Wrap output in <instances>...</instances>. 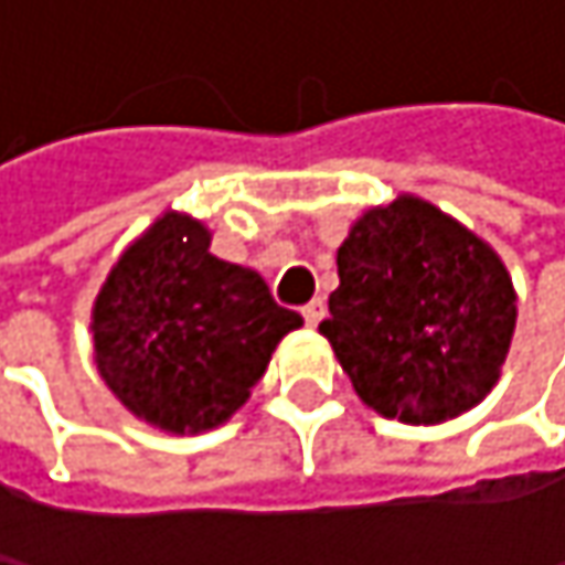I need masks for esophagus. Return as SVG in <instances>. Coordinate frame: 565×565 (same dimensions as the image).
<instances>
[{"instance_id":"1","label":"esophagus","mask_w":565,"mask_h":565,"mask_svg":"<svg viewBox=\"0 0 565 565\" xmlns=\"http://www.w3.org/2000/svg\"><path fill=\"white\" fill-rule=\"evenodd\" d=\"M300 313H303V320H307V327H317V323L323 320V313H327V307H323V300H320V297H313L310 303H303V307H300Z\"/></svg>"}]
</instances>
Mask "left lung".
Listing matches in <instances>:
<instances>
[{"mask_svg": "<svg viewBox=\"0 0 565 565\" xmlns=\"http://www.w3.org/2000/svg\"><path fill=\"white\" fill-rule=\"evenodd\" d=\"M330 340L380 415L435 425L478 405L501 376L516 297L501 258L431 202L370 209L337 252Z\"/></svg>", "mask_w": 565, "mask_h": 565, "instance_id": "obj_1", "label": "left lung"}]
</instances>
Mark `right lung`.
Listing matches in <instances>:
<instances>
[{
  "instance_id": "1",
  "label": "right lung",
  "mask_w": 565,
  "mask_h": 565,
  "mask_svg": "<svg viewBox=\"0 0 565 565\" xmlns=\"http://www.w3.org/2000/svg\"><path fill=\"white\" fill-rule=\"evenodd\" d=\"M300 313L262 275L209 255L202 222L167 212L114 265L94 303V360L137 418L167 431L225 422Z\"/></svg>"
}]
</instances>
